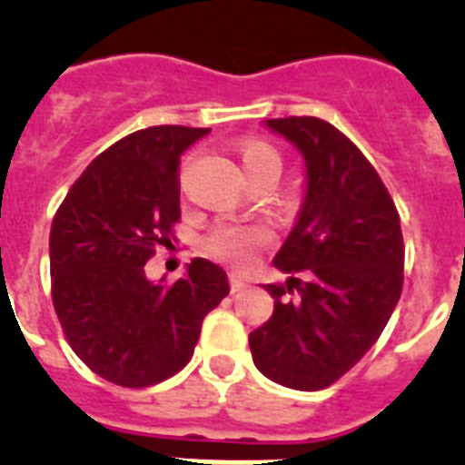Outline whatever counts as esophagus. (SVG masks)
I'll return each mask as SVG.
<instances>
[{
    "label": "esophagus",
    "mask_w": 465,
    "mask_h": 465,
    "mask_svg": "<svg viewBox=\"0 0 465 465\" xmlns=\"http://www.w3.org/2000/svg\"><path fill=\"white\" fill-rule=\"evenodd\" d=\"M246 289V279H242L240 274H230V291L237 293V291Z\"/></svg>",
    "instance_id": "34e87169"
}]
</instances>
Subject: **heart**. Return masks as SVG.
Instances as JSON below:
<instances>
[{
    "mask_svg": "<svg viewBox=\"0 0 465 465\" xmlns=\"http://www.w3.org/2000/svg\"><path fill=\"white\" fill-rule=\"evenodd\" d=\"M240 160L246 176L277 174L282 172V155L272 143L262 139H246L240 143ZM270 232L261 223H221L204 237V252L230 265H246L261 246L268 244Z\"/></svg>",
    "mask_w": 465,
    "mask_h": 465,
    "instance_id": "obj_1",
    "label": "heart"
}]
</instances>
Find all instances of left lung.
I'll return each mask as SVG.
<instances>
[{"label":"left lung","instance_id":"1","mask_svg":"<svg viewBox=\"0 0 465 465\" xmlns=\"http://www.w3.org/2000/svg\"><path fill=\"white\" fill-rule=\"evenodd\" d=\"M307 167L300 219L274 256V312L249 335L253 363L277 384L319 391L377 342L402 291L401 216L371 160L314 116L270 118ZM296 298L291 299L292 291Z\"/></svg>","mask_w":465,"mask_h":465}]
</instances>
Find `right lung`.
<instances>
[{
	"instance_id": "right-lung-1",
	"label": "right lung",
	"mask_w": 465,
	"mask_h": 465,
	"mask_svg": "<svg viewBox=\"0 0 465 465\" xmlns=\"http://www.w3.org/2000/svg\"><path fill=\"white\" fill-rule=\"evenodd\" d=\"M209 127L153 125L111 143L74 182L51 225V298L64 338L94 375L143 389L176 375L203 319L228 295L223 270L193 258L174 283L143 265L176 240L179 163Z\"/></svg>"
}]
</instances>
